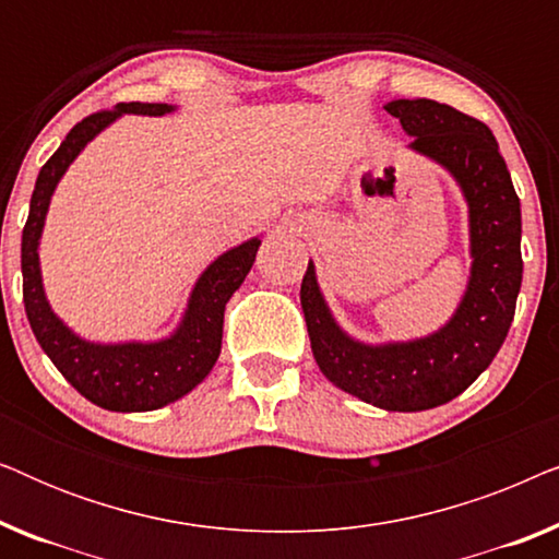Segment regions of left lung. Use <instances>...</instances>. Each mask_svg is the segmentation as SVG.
<instances>
[{"instance_id":"1","label":"left lung","mask_w":559,"mask_h":559,"mask_svg":"<svg viewBox=\"0 0 559 559\" xmlns=\"http://www.w3.org/2000/svg\"><path fill=\"white\" fill-rule=\"evenodd\" d=\"M384 109L409 147L445 167L461 186L471 224V280L440 331L407 343L354 341L341 331L308 264L300 302L320 371L343 392L389 412H423L463 394L507 338L522 287V209L499 142L484 121L432 98H396Z\"/></svg>"}]
</instances>
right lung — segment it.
Here are the masks:
<instances>
[{"instance_id":"add662e5","label":"right lung","mask_w":559,"mask_h":559,"mask_svg":"<svg viewBox=\"0 0 559 559\" xmlns=\"http://www.w3.org/2000/svg\"><path fill=\"white\" fill-rule=\"evenodd\" d=\"M173 109L175 106L170 104L129 102L81 119L37 175L29 198V216L22 228V300H25L29 328L56 369L71 381V386L79 389L96 407L111 412L159 409L186 396L209 377L221 354L226 302L241 287L262 243L249 239L209 264V270L198 277L186 316L170 338L155 343H91L79 338L50 310L43 289L37 247L58 180L79 157V152L121 114L163 117Z\"/></svg>"}]
</instances>
